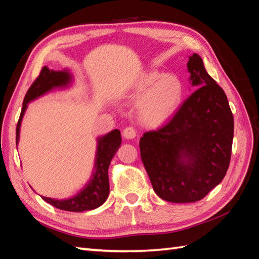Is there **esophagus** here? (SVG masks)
Segmentation results:
<instances>
[{
	"instance_id": "obj_1",
	"label": "esophagus",
	"mask_w": 259,
	"mask_h": 259,
	"mask_svg": "<svg viewBox=\"0 0 259 259\" xmlns=\"http://www.w3.org/2000/svg\"><path fill=\"white\" fill-rule=\"evenodd\" d=\"M122 135H123V137H124L125 139H129V140L136 138V131H135L134 128H131V126H128V128H125L123 130Z\"/></svg>"
}]
</instances>
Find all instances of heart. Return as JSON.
<instances>
[{"label":"heart","mask_w":259,"mask_h":259,"mask_svg":"<svg viewBox=\"0 0 259 259\" xmlns=\"http://www.w3.org/2000/svg\"><path fill=\"white\" fill-rule=\"evenodd\" d=\"M185 97V84L178 75L150 70L140 74L126 92L125 101L138 104L139 119L146 126L166 123L177 113Z\"/></svg>","instance_id":"1"}]
</instances>
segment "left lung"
<instances>
[{
	"label": "left lung",
	"mask_w": 259,
	"mask_h": 259,
	"mask_svg": "<svg viewBox=\"0 0 259 259\" xmlns=\"http://www.w3.org/2000/svg\"><path fill=\"white\" fill-rule=\"evenodd\" d=\"M196 90L162 128L140 138L141 160L161 199H202L222 183L229 167L234 117L227 97L194 53L187 63Z\"/></svg>",
	"instance_id": "left-lung-1"
}]
</instances>
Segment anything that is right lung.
<instances>
[{"mask_svg":"<svg viewBox=\"0 0 259 259\" xmlns=\"http://www.w3.org/2000/svg\"><path fill=\"white\" fill-rule=\"evenodd\" d=\"M73 82L74 76L68 68L59 71L51 70L48 67L42 69L40 75L27 90L23 100L21 115L18 125H16V146L19 145L21 123L29 103L53 90L70 89ZM120 145L121 134L118 129L98 137L95 166H93L90 179L83 186V188L80 189L75 195L65 198V199H56V198L41 196L42 199L61 210L74 212L93 210V209L103 205L110 191L108 169Z\"/></svg>","mask_w":259,"mask_h":259,"instance_id":"add662e5","label":"right lung"}]
</instances>
